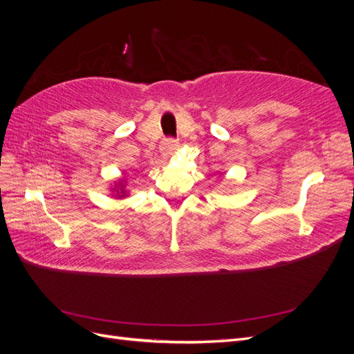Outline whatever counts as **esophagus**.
<instances>
[{
    "label": "esophagus",
    "instance_id": "esophagus-1",
    "mask_svg": "<svg viewBox=\"0 0 354 354\" xmlns=\"http://www.w3.org/2000/svg\"><path fill=\"white\" fill-rule=\"evenodd\" d=\"M176 149H178V142L174 140V138H165V140L160 143V152L164 155L173 153Z\"/></svg>",
    "mask_w": 354,
    "mask_h": 354
}]
</instances>
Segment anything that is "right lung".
<instances>
[{
    "label": "right lung",
    "mask_w": 354,
    "mask_h": 354,
    "mask_svg": "<svg viewBox=\"0 0 354 354\" xmlns=\"http://www.w3.org/2000/svg\"><path fill=\"white\" fill-rule=\"evenodd\" d=\"M125 186L121 183H118L115 187H113V192H116V198H125L127 196V190L124 189Z\"/></svg>",
    "instance_id": "right-lung-1"
}]
</instances>
